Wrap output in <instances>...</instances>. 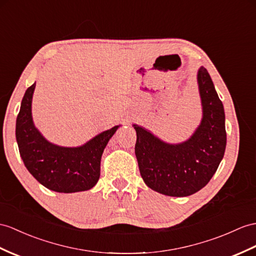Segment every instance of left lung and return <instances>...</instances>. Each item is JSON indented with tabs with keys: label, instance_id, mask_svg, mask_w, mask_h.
I'll return each instance as SVG.
<instances>
[{
	"label": "left lung",
	"instance_id": "obj_1",
	"mask_svg": "<svg viewBox=\"0 0 256 256\" xmlns=\"http://www.w3.org/2000/svg\"><path fill=\"white\" fill-rule=\"evenodd\" d=\"M203 117L190 138L166 143L138 124L134 153L141 177L152 190L170 196H188L206 186L226 148L225 112L206 68L198 72Z\"/></svg>",
	"mask_w": 256,
	"mask_h": 256
}]
</instances>
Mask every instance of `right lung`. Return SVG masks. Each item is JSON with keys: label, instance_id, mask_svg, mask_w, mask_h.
<instances>
[{"label": "right lung", "instance_id": "add662e5", "mask_svg": "<svg viewBox=\"0 0 256 256\" xmlns=\"http://www.w3.org/2000/svg\"><path fill=\"white\" fill-rule=\"evenodd\" d=\"M34 86L36 82L24 92L16 120V140L24 166L42 186L55 192L93 188L100 178L104 148L120 126L101 132L81 146H55L34 124L31 102Z\"/></svg>", "mask_w": 256, "mask_h": 256}]
</instances>
